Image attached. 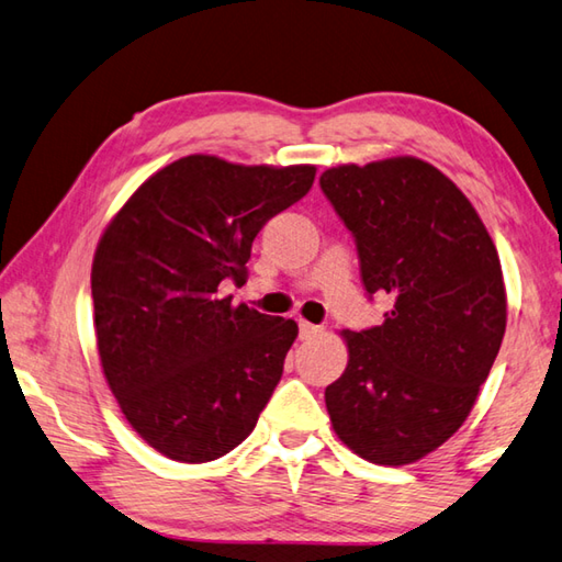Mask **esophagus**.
I'll list each match as a JSON object with an SVG mask.
<instances>
[{"label":"esophagus","instance_id":"34e87169","mask_svg":"<svg viewBox=\"0 0 562 562\" xmlns=\"http://www.w3.org/2000/svg\"><path fill=\"white\" fill-rule=\"evenodd\" d=\"M316 334H322V326H316V324H310V322H300V339H312V336H316Z\"/></svg>","mask_w":562,"mask_h":562}]
</instances>
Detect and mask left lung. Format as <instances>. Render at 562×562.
Segmentation results:
<instances>
[{
  "instance_id": "1",
  "label": "left lung",
  "mask_w": 562,
  "mask_h": 562,
  "mask_svg": "<svg viewBox=\"0 0 562 562\" xmlns=\"http://www.w3.org/2000/svg\"><path fill=\"white\" fill-rule=\"evenodd\" d=\"M322 191L353 233L381 326L344 329L349 363L326 385L334 432L373 464L403 467L462 427L506 331L492 236L440 169L417 157L326 169Z\"/></svg>"
}]
</instances>
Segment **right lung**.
I'll return each mask as SVG.
<instances>
[{"instance_id": "1", "label": "right lung", "mask_w": 562, "mask_h": 562, "mask_svg": "<svg viewBox=\"0 0 562 562\" xmlns=\"http://www.w3.org/2000/svg\"><path fill=\"white\" fill-rule=\"evenodd\" d=\"M316 167L189 155L132 193L95 248L100 366L142 440L177 462L228 454L282 379L297 324L233 304L252 240L312 189Z\"/></svg>"}]
</instances>
